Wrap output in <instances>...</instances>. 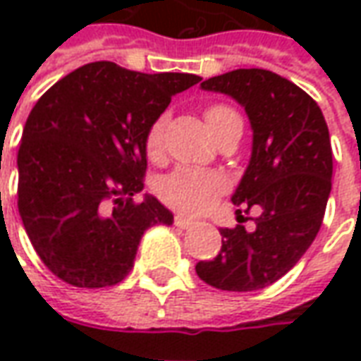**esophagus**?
<instances>
[{
	"label": "esophagus",
	"mask_w": 361,
	"mask_h": 361,
	"mask_svg": "<svg viewBox=\"0 0 361 361\" xmlns=\"http://www.w3.org/2000/svg\"><path fill=\"white\" fill-rule=\"evenodd\" d=\"M173 224L178 228H181V230H185V228L193 226V220L185 219V216H181V214H176V216H173Z\"/></svg>",
	"instance_id": "obj_1"
}]
</instances>
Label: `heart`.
Here are the masks:
<instances>
[{
    "label": "heart",
    "instance_id": "obj_1",
    "mask_svg": "<svg viewBox=\"0 0 361 361\" xmlns=\"http://www.w3.org/2000/svg\"><path fill=\"white\" fill-rule=\"evenodd\" d=\"M203 116L216 139L226 131V127L234 119L240 118L226 104L207 106ZM166 126H168L166 116H158L157 119H152V123L145 133L142 142L150 160H158L164 154ZM226 178L219 172H207V170H197V168H176L173 172L158 181L157 193L166 204H170L173 209L188 212V214H199L207 211L212 201L226 191Z\"/></svg>",
    "mask_w": 361,
    "mask_h": 361
}]
</instances>
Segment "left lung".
<instances>
[{"instance_id": "1", "label": "left lung", "mask_w": 361, "mask_h": 361, "mask_svg": "<svg viewBox=\"0 0 361 361\" xmlns=\"http://www.w3.org/2000/svg\"><path fill=\"white\" fill-rule=\"evenodd\" d=\"M242 104L253 127V152L232 201L234 228H220L216 257L199 261V279L228 292L274 284L302 259L325 216L333 183V149L317 102L298 85L267 69H235L201 82ZM253 206L254 228L243 226Z\"/></svg>"}]
</instances>
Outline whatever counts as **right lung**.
<instances>
[{
  "label": "right lung",
  "mask_w": 361,
  "mask_h": 361,
  "mask_svg": "<svg viewBox=\"0 0 361 361\" xmlns=\"http://www.w3.org/2000/svg\"><path fill=\"white\" fill-rule=\"evenodd\" d=\"M191 73H137L111 61L75 69L30 110L17 166V204L28 240L59 280L114 286L133 269L145 230L172 224L145 185V133Z\"/></svg>",
  "instance_id": "right-lung-1"
}]
</instances>
